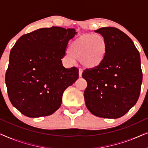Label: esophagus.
<instances>
[{
  "mask_svg": "<svg viewBox=\"0 0 148 148\" xmlns=\"http://www.w3.org/2000/svg\"><path fill=\"white\" fill-rule=\"evenodd\" d=\"M82 72H83V69H82L80 68L79 69V77H82Z\"/></svg>",
  "mask_w": 148,
  "mask_h": 148,
  "instance_id": "34e87169",
  "label": "esophagus"
}]
</instances>
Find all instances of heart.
<instances>
[{"mask_svg": "<svg viewBox=\"0 0 148 148\" xmlns=\"http://www.w3.org/2000/svg\"><path fill=\"white\" fill-rule=\"evenodd\" d=\"M108 52V43L100 34H86L76 38L71 44L66 58L70 62L80 60L82 64L89 69L96 68L104 61Z\"/></svg>", "mask_w": 148, "mask_h": 148, "instance_id": "1", "label": "heart"}]
</instances>
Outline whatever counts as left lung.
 Returning <instances> with one entry per match:
<instances>
[{
	"instance_id": "left-lung-1",
	"label": "left lung",
	"mask_w": 148,
	"mask_h": 148,
	"mask_svg": "<svg viewBox=\"0 0 148 148\" xmlns=\"http://www.w3.org/2000/svg\"><path fill=\"white\" fill-rule=\"evenodd\" d=\"M95 32L106 40L108 52L102 64L83 72L88 84L85 102L95 116L118 119L138 100L143 79L140 55L131 38L120 29L105 27Z\"/></svg>"
}]
</instances>
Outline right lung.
I'll list each match as a JSON object with an SVG mask.
<instances>
[{"instance_id":"right-lung-1","label":"right lung","mask_w":148,"mask_h":148,"mask_svg":"<svg viewBox=\"0 0 148 148\" xmlns=\"http://www.w3.org/2000/svg\"><path fill=\"white\" fill-rule=\"evenodd\" d=\"M75 32L40 28L21 36L12 48L5 83L11 104L23 115L53 114L61 105L64 91L78 79V69L64 68L61 60Z\"/></svg>"}]
</instances>
